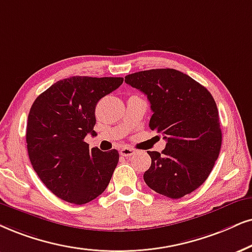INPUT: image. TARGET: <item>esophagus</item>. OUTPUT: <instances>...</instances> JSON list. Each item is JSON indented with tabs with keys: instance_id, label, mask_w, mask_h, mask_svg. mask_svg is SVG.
<instances>
[{
	"instance_id": "esophagus-1",
	"label": "esophagus",
	"mask_w": 252,
	"mask_h": 252,
	"mask_svg": "<svg viewBox=\"0 0 252 252\" xmlns=\"http://www.w3.org/2000/svg\"><path fill=\"white\" fill-rule=\"evenodd\" d=\"M137 152V150L132 149V148H126V146H124L120 150V154L121 156H123V157H131L132 155H135Z\"/></svg>"
}]
</instances>
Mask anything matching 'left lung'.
<instances>
[{"instance_id": "left-lung-1", "label": "left lung", "mask_w": 252, "mask_h": 252, "mask_svg": "<svg viewBox=\"0 0 252 252\" xmlns=\"http://www.w3.org/2000/svg\"><path fill=\"white\" fill-rule=\"evenodd\" d=\"M124 81L139 89L151 104L149 126L161 132L166 146L148 151L151 166L144 181L155 192L179 199L205 183L222 143L214 97L194 79L173 68L132 73Z\"/></svg>"}]
</instances>
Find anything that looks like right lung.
I'll list each match as a JSON object with an SVG mask.
<instances>
[{
    "label": "right lung",
    "mask_w": 252,
    "mask_h": 252,
    "mask_svg": "<svg viewBox=\"0 0 252 252\" xmlns=\"http://www.w3.org/2000/svg\"><path fill=\"white\" fill-rule=\"evenodd\" d=\"M123 84V78L71 76L38 96L27 123L31 165L44 185L60 199L84 205L104 192L119 163L117 150H89L95 133V107Z\"/></svg>",
    "instance_id": "1"
}]
</instances>
